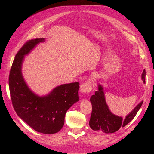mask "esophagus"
<instances>
[{
  "instance_id": "1",
  "label": "esophagus",
  "mask_w": 154,
  "mask_h": 154,
  "mask_svg": "<svg viewBox=\"0 0 154 154\" xmlns=\"http://www.w3.org/2000/svg\"><path fill=\"white\" fill-rule=\"evenodd\" d=\"M92 83L89 81H87L84 82L80 85V91L82 93H88L92 91Z\"/></svg>"
}]
</instances>
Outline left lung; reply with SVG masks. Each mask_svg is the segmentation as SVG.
<instances>
[{
    "instance_id": "left-lung-1",
    "label": "left lung",
    "mask_w": 154,
    "mask_h": 154,
    "mask_svg": "<svg viewBox=\"0 0 154 154\" xmlns=\"http://www.w3.org/2000/svg\"><path fill=\"white\" fill-rule=\"evenodd\" d=\"M146 71L144 69L141 78L145 83ZM90 101L92 104V110L89 121L90 127L95 131H102L105 134L114 133L121 128L124 127L134 119L137 114L138 110L141 108L143 103L142 101L128 115L126 116L125 119L122 117L112 114L110 111L108 105L106 103L103 87L98 85V90L92 95Z\"/></svg>"
}]
</instances>
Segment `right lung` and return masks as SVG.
<instances>
[{
	"label": "right lung",
	"mask_w": 154,
	"mask_h": 154,
	"mask_svg": "<svg viewBox=\"0 0 154 154\" xmlns=\"http://www.w3.org/2000/svg\"><path fill=\"white\" fill-rule=\"evenodd\" d=\"M44 40L27 41L18 51L10 70L9 87L12 104L17 115L36 132L53 134L62 129L66 112L78 101L80 83L61 85L49 94L41 97L29 89L22 76L23 60L25 55Z\"/></svg>",
	"instance_id": "add662e5"
}]
</instances>
